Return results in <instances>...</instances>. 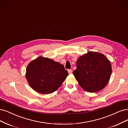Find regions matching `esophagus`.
I'll use <instances>...</instances> for the list:
<instances>
[{
  "label": "esophagus",
  "instance_id": "34e87169",
  "mask_svg": "<svg viewBox=\"0 0 128 128\" xmlns=\"http://www.w3.org/2000/svg\"><path fill=\"white\" fill-rule=\"evenodd\" d=\"M68 74H72V70H71V69H68Z\"/></svg>",
  "mask_w": 128,
  "mask_h": 128
}]
</instances>
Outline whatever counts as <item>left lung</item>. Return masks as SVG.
<instances>
[{"label":"left lung","instance_id":"left-lung-1","mask_svg":"<svg viewBox=\"0 0 128 128\" xmlns=\"http://www.w3.org/2000/svg\"><path fill=\"white\" fill-rule=\"evenodd\" d=\"M76 66L74 75L85 91L98 92L108 84L112 73L111 64L103 54L89 52L78 58Z\"/></svg>","mask_w":128,"mask_h":128}]
</instances>
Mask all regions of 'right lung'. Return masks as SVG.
Here are the masks:
<instances>
[{"label": "right lung", "instance_id": "1", "mask_svg": "<svg viewBox=\"0 0 128 128\" xmlns=\"http://www.w3.org/2000/svg\"><path fill=\"white\" fill-rule=\"evenodd\" d=\"M68 75L64 65L40 56L28 64L26 78L34 90L46 94L58 89Z\"/></svg>", "mask_w": 128, "mask_h": 128}]
</instances>
